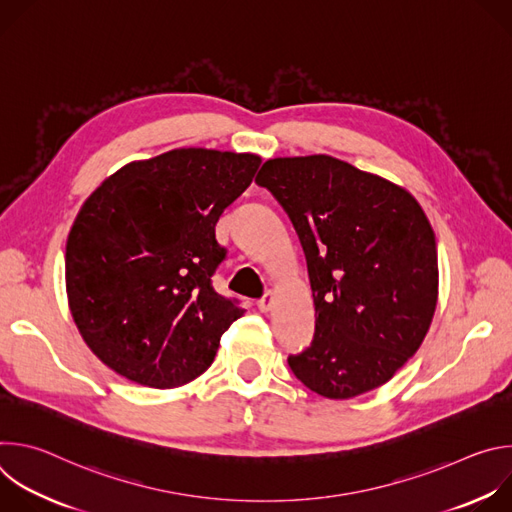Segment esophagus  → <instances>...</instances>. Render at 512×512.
<instances>
[{
	"label": "esophagus",
	"instance_id": "1",
	"mask_svg": "<svg viewBox=\"0 0 512 512\" xmlns=\"http://www.w3.org/2000/svg\"><path fill=\"white\" fill-rule=\"evenodd\" d=\"M273 302H275V294H273V291H267V294L257 302V308H259L263 314H267V312H271Z\"/></svg>",
	"mask_w": 512,
	"mask_h": 512
}]
</instances>
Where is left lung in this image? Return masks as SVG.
Here are the masks:
<instances>
[{"instance_id": "obj_1", "label": "left lung", "mask_w": 512, "mask_h": 512, "mask_svg": "<svg viewBox=\"0 0 512 512\" xmlns=\"http://www.w3.org/2000/svg\"><path fill=\"white\" fill-rule=\"evenodd\" d=\"M255 182L294 223L316 336L289 356L314 393L342 401L385 385L421 346L437 306L435 233L403 186L332 156L267 160Z\"/></svg>"}]
</instances>
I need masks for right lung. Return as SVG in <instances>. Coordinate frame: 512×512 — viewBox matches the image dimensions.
<instances>
[{"instance_id": "right-lung-1", "label": "right lung", "mask_w": 512, "mask_h": 512, "mask_svg": "<svg viewBox=\"0 0 512 512\" xmlns=\"http://www.w3.org/2000/svg\"><path fill=\"white\" fill-rule=\"evenodd\" d=\"M259 164L257 154L178 148L125 164L85 200L66 239V296L111 371L174 389L210 367L245 314L212 289L227 255L214 229Z\"/></svg>"}]
</instances>
